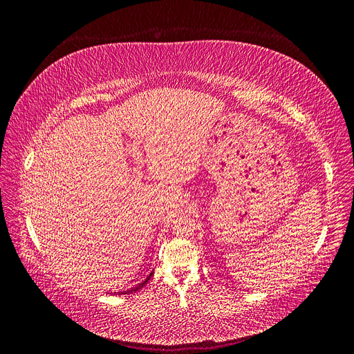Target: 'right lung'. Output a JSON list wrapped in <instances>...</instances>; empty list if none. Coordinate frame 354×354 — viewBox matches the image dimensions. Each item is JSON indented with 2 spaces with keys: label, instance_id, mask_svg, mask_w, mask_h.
Returning a JSON list of instances; mask_svg holds the SVG:
<instances>
[{
  "label": "right lung",
  "instance_id": "add662e5",
  "mask_svg": "<svg viewBox=\"0 0 354 354\" xmlns=\"http://www.w3.org/2000/svg\"><path fill=\"white\" fill-rule=\"evenodd\" d=\"M153 274V272L151 273V274H149L147 277H146V279L143 281V282H140V283H138V285H136V286H133V288H130V289H127V291H120V292H115V294H133V292H136V291H138V289H142L146 283H147V281L149 279H151V276Z\"/></svg>",
  "mask_w": 354,
  "mask_h": 354
}]
</instances>
